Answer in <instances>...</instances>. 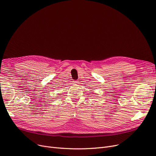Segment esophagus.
Masks as SVG:
<instances>
[{
    "instance_id": "esophagus-1",
    "label": "esophagus",
    "mask_w": 156,
    "mask_h": 156,
    "mask_svg": "<svg viewBox=\"0 0 156 156\" xmlns=\"http://www.w3.org/2000/svg\"><path fill=\"white\" fill-rule=\"evenodd\" d=\"M73 82H74V83H75V84H78V81H77V80L74 81Z\"/></svg>"
}]
</instances>
